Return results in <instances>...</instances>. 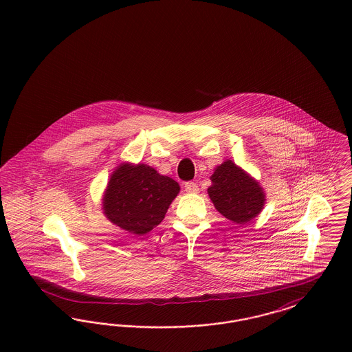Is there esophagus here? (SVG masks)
<instances>
[{
  "label": "esophagus",
  "instance_id": "obj_1",
  "mask_svg": "<svg viewBox=\"0 0 352 352\" xmlns=\"http://www.w3.org/2000/svg\"><path fill=\"white\" fill-rule=\"evenodd\" d=\"M184 190H186L187 192L195 194V192L199 191V187H198V184H195V182H186V184H184Z\"/></svg>",
  "mask_w": 352,
  "mask_h": 352
}]
</instances>
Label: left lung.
Instances as JSON below:
<instances>
[{"instance_id":"left-lung-1","label":"left lung","mask_w":352,"mask_h":352,"mask_svg":"<svg viewBox=\"0 0 352 352\" xmlns=\"http://www.w3.org/2000/svg\"><path fill=\"white\" fill-rule=\"evenodd\" d=\"M208 195L219 212L234 223H247L263 210L265 195L253 178L226 161L211 175Z\"/></svg>"}]
</instances>
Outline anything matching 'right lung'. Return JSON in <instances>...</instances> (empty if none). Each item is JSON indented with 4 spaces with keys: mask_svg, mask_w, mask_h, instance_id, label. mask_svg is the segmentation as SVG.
<instances>
[{
    "mask_svg": "<svg viewBox=\"0 0 352 352\" xmlns=\"http://www.w3.org/2000/svg\"><path fill=\"white\" fill-rule=\"evenodd\" d=\"M178 192L179 184L151 166L122 165L108 184L104 214L125 231L148 234L164 220Z\"/></svg>",
    "mask_w": 352,
    "mask_h": 352,
    "instance_id": "obj_1",
    "label": "right lung"
}]
</instances>
